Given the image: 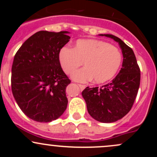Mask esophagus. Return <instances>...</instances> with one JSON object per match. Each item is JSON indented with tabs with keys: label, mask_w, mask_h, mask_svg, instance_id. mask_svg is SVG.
Masks as SVG:
<instances>
[{
	"label": "esophagus",
	"mask_w": 157,
	"mask_h": 157,
	"mask_svg": "<svg viewBox=\"0 0 157 157\" xmlns=\"http://www.w3.org/2000/svg\"><path fill=\"white\" fill-rule=\"evenodd\" d=\"M79 87H80V90H83L85 88H86V86H84V85H81V84H79L78 85Z\"/></svg>",
	"instance_id": "34e87169"
}]
</instances>
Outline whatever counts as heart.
<instances>
[{"instance_id":"1","label":"heart","mask_w":157,"mask_h":157,"mask_svg":"<svg viewBox=\"0 0 157 157\" xmlns=\"http://www.w3.org/2000/svg\"><path fill=\"white\" fill-rule=\"evenodd\" d=\"M59 62L65 73L71 75L83 63L86 68L72 75L74 80L97 83L107 82L114 77L122 63L119 49L105 41L96 39L79 40L73 48L66 46L59 52Z\"/></svg>"}]
</instances>
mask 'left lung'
I'll return each instance as SVG.
<instances>
[{"instance_id":"obj_1","label":"left lung","mask_w":157,"mask_h":157,"mask_svg":"<svg viewBox=\"0 0 157 157\" xmlns=\"http://www.w3.org/2000/svg\"><path fill=\"white\" fill-rule=\"evenodd\" d=\"M119 43L123 61L120 72L102 87H86L82 92L88 112L94 120L109 123L125 117L132 108L140 84V69L132 48L113 35H100Z\"/></svg>"}]
</instances>
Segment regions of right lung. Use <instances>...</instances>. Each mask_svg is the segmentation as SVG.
Masks as SVG:
<instances>
[{
	"label": "right lung",
	"instance_id": "right-lung-1",
	"mask_svg": "<svg viewBox=\"0 0 157 157\" xmlns=\"http://www.w3.org/2000/svg\"><path fill=\"white\" fill-rule=\"evenodd\" d=\"M69 32L40 31L23 43L12 66V91L20 109L40 122L59 118L66 111V89L71 80L63 71L59 52Z\"/></svg>",
	"mask_w": 157,
	"mask_h": 157
}]
</instances>
